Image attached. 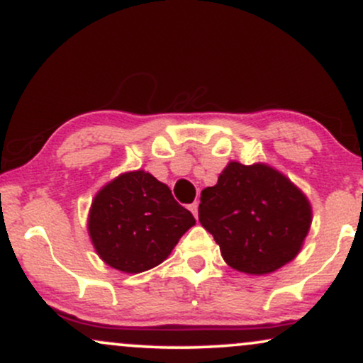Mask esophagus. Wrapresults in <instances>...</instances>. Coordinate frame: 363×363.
<instances>
[{
    "label": "esophagus",
    "mask_w": 363,
    "mask_h": 363,
    "mask_svg": "<svg viewBox=\"0 0 363 363\" xmlns=\"http://www.w3.org/2000/svg\"><path fill=\"white\" fill-rule=\"evenodd\" d=\"M189 210H191V213L194 215V218L198 220V203H193V205H189Z\"/></svg>",
    "instance_id": "1"
}]
</instances>
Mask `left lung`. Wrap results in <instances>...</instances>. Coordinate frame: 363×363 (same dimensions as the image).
<instances>
[{
	"mask_svg": "<svg viewBox=\"0 0 363 363\" xmlns=\"http://www.w3.org/2000/svg\"><path fill=\"white\" fill-rule=\"evenodd\" d=\"M198 213L227 264L249 274L272 273L294 259L312 218L307 198L283 174L239 162L201 191Z\"/></svg>",
	"mask_w": 363,
	"mask_h": 363,
	"instance_id": "8db88e82",
	"label": "left lung"
}]
</instances>
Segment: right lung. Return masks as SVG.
Masks as SVG:
<instances>
[{
  "instance_id": "obj_1",
  "label": "right lung",
  "mask_w": 363,
  "mask_h": 363,
  "mask_svg": "<svg viewBox=\"0 0 363 363\" xmlns=\"http://www.w3.org/2000/svg\"><path fill=\"white\" fill-rule=\"evenodd\" d=\"M194 225L189 210L152 174L136 170L99 191L89 215L95 251L112 268L141 273L167 259Z\"/></svg>"
}]
</instances>
